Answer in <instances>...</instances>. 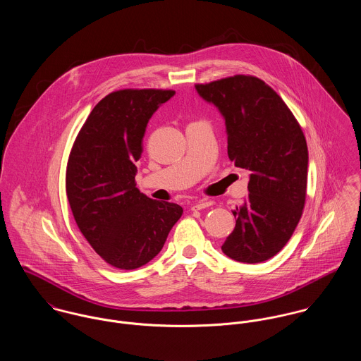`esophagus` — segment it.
I'll use <instances>...</instances> for the list:
<instances>
[{"label": "esophagus", "instance_id": "esophagus-1", "mask_svg": "<svg viewBox=\"0 0 361 361\" xmlns=\"http://www.w3.org/2000/svg\"><path fill=\"white\" fill-rule=\"evenodd\" d=\"M209 206H212V200H198V202H195V203L191 204V210H202V209L209 207Z\"/></svg>", "mask_w": 361, "mask_h": 361}]
</instances>
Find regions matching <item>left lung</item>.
Listing matches in <instances>:
<instances>
[{"mask_svg": "<svg viewBox=\"0 0 361 361\" xmlns=\"http://www.w3.org/2000/svg\"><path fill=\"white\" fill-rule=\"evenodd\" d=\"M226 119L230 161L250 171L247 198L233 212L235 228L221 250L240 263L276 256L303 213L307 144L302 127L280 95L250 75L195 84Z\"/></svg>", "mask_w": 361, "mask_h": 361, "instance_id": "obj_1", "label": "left lung"}]
</instances>
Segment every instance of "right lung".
<instances>
[{
	"instance_id": "right-lung-1",
	"label": "right lung",
	"mask_w": 361,
	"mask_h": 361,
	"mask_svg": "<svg viewBox=\"0 0 361 361\" xmlns=\"http://www.w3.org/2000/svg\"><path fill=\"white\" fill-rule=\"evenodd\" d=\"M176 91L124 88L91 111L66 166V195L76 224L112 267L134 270L163 247L183 207L151 200L135 188V161L147 124Z\"/></svg>"
}]
</instances>
